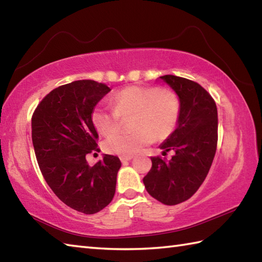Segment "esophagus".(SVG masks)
<instances>
[{"label":"esophagus","mask_w":262,"mask_h":262,"mask_svg":"<svg viewBox=\"0 0 262 262\" xmlns=\"http://www.w3.org/2000/svg\"><path fill=\"white\" fill-rule=\"evenodd\" d=\"M133 159V157H120L121 163H126V161H129Z\"/></svg>","instance_id":"1"}]
</instances>
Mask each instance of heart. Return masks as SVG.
<instances>
[{"label": "heart", "instance_id": "obj_1", "mask_svg": "<svg viewBox=\"0 0 262 262\" xmlns=\"http://www.w3.org/2000/svg\"><path fill=\"white\" fill-rule=\"evenodd\" d=\"M113 108L98 105L92 113L93 125L104 136L118 131L120 118L133 117L132 135H118L104 142L108 154L130 157L157 140L172 134L179 122L180 101L169 89L159 87H129L112 98Z\"/></svg>", "mask_w": 262, "mask_h": 262}]
</instances>
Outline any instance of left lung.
I'll use <instances>...</instances> for the list:
<instances>
[{"label":"left lung","mask_w":262,"mask_h":262,"mask_svg":"<svg viewBox=\"0 0 262 262\" xmlns=\"http://www.w3.org/2000/svg\"><path fill=\"white\" fill-rule=\"evenodd\" d=\"M180 101L179 122L174 132L160 144L163 154L174 150L166 161L152 157V167L143 183L146 191L165 205L187 201L205 180L217 143V110L211 95L191 80L163 75Z\"/></svg>","instance_id":"left-lung-1"}]
</instances>
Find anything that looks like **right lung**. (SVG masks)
Listing matches in <instances>:
<instances>
[{
	"instance_id": "right-lung-1",
	"label": "right lung",
	"mask_w": 262,
	"mask_h": 262,
	"mask_svg": "<svg viewBox=\"0 0 262 262\" xmlns=\"http://www.w3.org/2000/svg\"><path fill=\"white\" fill-rule=\"evenodd\" d=\"M110 90L94 80L60 85L42 99L32 117V142L46 182L61 202L84 214L111 203L121 167L111 155H103L94 166L85 160L97 146L92 113Z\"/></svg>"
}]
</instances>
